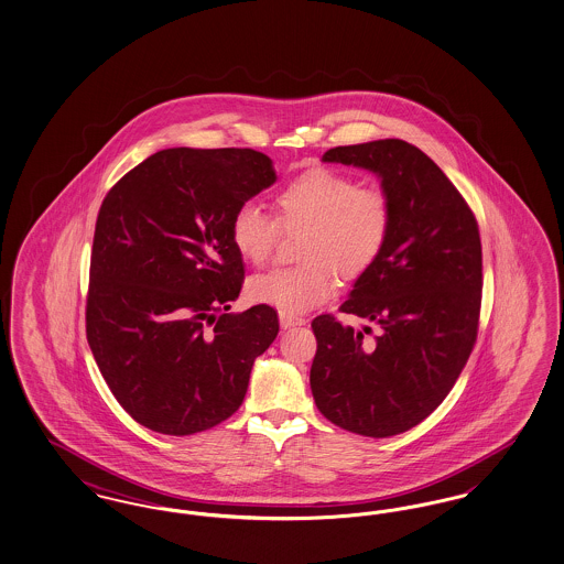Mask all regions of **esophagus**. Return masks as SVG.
Wrapping results in <instances>:
<instances>
[{
	"instance_id": "esophagus-1",
	"label": "esophagus",
	"mask_w": 564,
	"mask_h": 564,
	"mask_svg": "<svg viewBox=\"0 0 564 564\" xmlns=\"http://www.w3.org/2000/svg\"><path fill=\"white\" fill-rule=\"evenodd\" d=\"M279 323H281V327L283 329H292V327H300V325H304V319L302 317H297V315H285V313H281L279 315Z\"/></svg>"
}]
</instances>
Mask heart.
<instances>
[{
	"label": "heart",
	"instance_id": "1",
	"mask_svg": "<svg viewBox=\"0 0 564 564\" xmlns=\"http://www.w3.org/2000/svg\"><path fill=\"white\" fill-rule=\"evenodd\" d=\"M276 218L253 203L241 205L230 219V242L242 260L267 264L283 228L306 226L297 267L253 276L247 295L285 315L306 313L334 294L338 274L357 279L375 267L393 232L391 196L338 169L313 166L274 192Z\"/></svg>",
	"mask_w": 564,
	"mask_h": 564
}]
</instances>
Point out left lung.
Wrapping results in <instances>:
<instances>
[{
  "label": "left lung",
  "instance_id": "1",
  "mask_svg": "<svg viewBox=\"0 0 564 564\" xmlns=\"http://www.w3.org/2000/svg\"><path fill=\"white\" fill-rule=\"evenodd\" d=\"M323 162L368 169L393 203L384 253L364 272L343 313L313 319L311 389L334 425L389 437L412 430L444 402L478 336L482 242L469 205L425 152L402 139L340 145ZM376 326L372 341L365 334Z\"/></svg>",
  "mask_w": 564,
  "mask_h": 564
}]
</instances>
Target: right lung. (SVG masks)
I'll list each match as a JSON object with an SVG mask.
<instances>
[{
  "mask_svg": "<svg viewBox=\"0 0 564 564\" xmlns=\"http://www.w3.org/2000/svg\"><path fill=\"white\" fill-rule=\"evenodd\" d=\"M274 182L272 161L249 148H169L104 198L86 338L109 391L139 425L192 435L239 410L279 317L267 304L228 313L245 279L230 219Z\"/></svg>",
  "mask_w": 564,
  "mask_h": 564,
  "instance_id": "1",
  "label": "right lung"
}]
</instances>
